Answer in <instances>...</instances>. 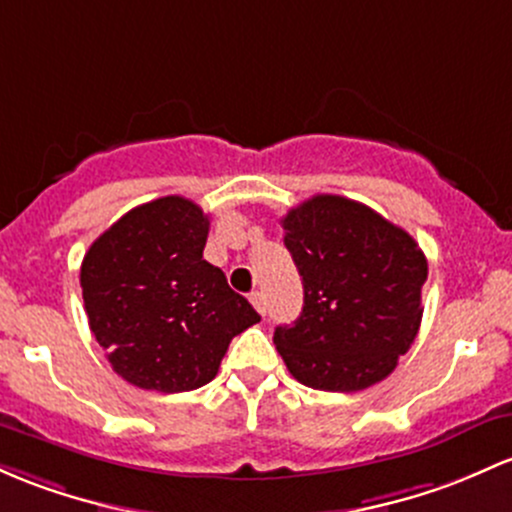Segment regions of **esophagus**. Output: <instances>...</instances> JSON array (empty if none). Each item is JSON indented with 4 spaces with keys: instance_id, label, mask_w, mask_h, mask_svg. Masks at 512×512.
Instances as JSON below:
<instances>
[{
    "instance_id": "esophagus-1",
    "label": "esophagus",
    "mask_w": 512,
    "mask_h": 512,
    "mask_svg": "<svg viewBox=\"0 0 512 512\" xmlns=\"http://www.w3.org/2000/svg\"><path fill=\"white\" fill-rule=\"evenodd\" d=\"M250 303L255 306V311L260 313V316H265L267 313V301H265V294L262 291H255V294L250 296Z\"/></svg>"
}]
</instances>
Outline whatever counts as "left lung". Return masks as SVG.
Listing matches in <instances>:
<instances>
[{"label":"left lung","instance_id":"left-lung-1","mask_svg":"<svg viewBox=\"0 0 512 512\" xmlns=\"http://www.w3.org/2000/svg\"><path fill=\"white\" fill-rule=\"evenodd\" d=\"M282 228L303 282L301 316L274 330L286 369L318 391L386 379L423 318V250L369 206L335 194L303 201Z\"/></svg>","mask_w":512,"mask_h":512}]
</instances>
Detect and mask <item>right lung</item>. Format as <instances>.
<instances>
[{
    "instance_id": "right-lung-1",
    "label": "right lung",
    "mask_w": 512,
    "mask_h": 512,
    "mask_svg": "<svg viewBox=\"0 0 512 512\" xmlns=\"http://www.w3.org/2000/svg\"><path fill=\"white\" fill-rule=\"evenodd\" d=\"M209 216L184 196L136 206L82 260L84 311L114 372L138 389L209 384L230 340L260 316L204 260Z\"/></svg>"
}]
</instances>
